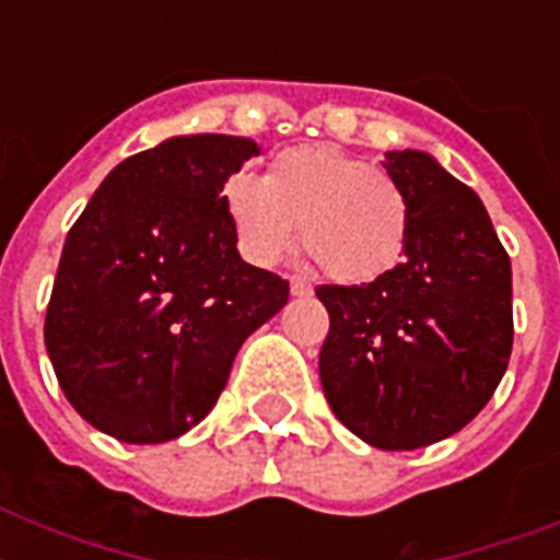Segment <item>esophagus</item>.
Here are the masks:
<instances>
[{"mask_svg": "<svg viewBox=\"0 0 560 560\" xmlns=\"http://www.w3.org/2000/svg\"><path fill=\"white\" fill-rule=\"evenodd\" d=\"M290 293H293V296H311L314 288H311V281L302 279V276H293V279H290Z\"/></svg>", "mask_w": 560, "mask_h": 560, "instance_id": "34e87169", "label": "esophagus"}]
</instances>
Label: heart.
I'll use <instances>...</instances> for the list:
<instances>
[{
    "mask_svg": "<svg viewBox=\"0 0 560 560\" xmlns=\"http://www.w3.org/2000/svg\"><path fill=\"white\" fill-rule=\"evenodd\" d=\"M223 206L253 264L281 261L302 232L319 267L349 284L386 276L409 241V200L398 179L328 142L276 153L264 179L232 174Z\"/></svg>",
    "mask_w": 560,
    "mask_h": 560,
    "instance_id": "1",
    "label": "heart"
}]
</instances>
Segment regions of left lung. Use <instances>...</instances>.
Segmentation results:
<instances>
[{
	"instance_id": "left-lung-1",
	"label": "left lung",
	"mask_w": 560,
	"mask_h": 560,
	"mask_svg": "<svg viewBox=\"0 0 560 560\" xmlns=\"http://www.w3.org/2000/svg\"><path fill=\"white\" fill-rule=\"evenodd\" d=\"M383 168L409 200V241L369 284H319L331 328L319 381L334 416L381 451L459 433L503 381L514 342L512 261L474 188L421 151Z\"/></svg>"
}]
</instances>
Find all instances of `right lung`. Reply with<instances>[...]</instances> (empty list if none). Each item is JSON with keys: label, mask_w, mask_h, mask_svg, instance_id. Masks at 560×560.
Segmentation results:
<instances>
[{"label": "right lung", "mask_w": 560, "mask_h": 560, "mask_svg": "<svg viewBox=\"0 0 560 560\" xmlns=\"http://www.w3.org/2000/svg\"><path fill=\"white\" fill-rule=\"evenodd\" d=\"M249 156L241 136H174L109 171L66 235L48 358L78 416L118 442L200 424L246 337L288 305V281L241 261L223 206Z\"/></svg>", "instance_id": "right-lung-1"}]
</instances>
